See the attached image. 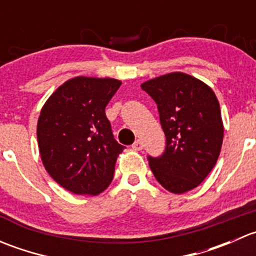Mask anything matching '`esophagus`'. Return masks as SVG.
Returning a JSON list of instances; mask_svg holds the SVG:
<instances>
[{
  "instance_id": "obj_1",
  "label": "esophagus",
  "mask_w": 256,
  "mask_h": 256,
  "mask_svg": "<svg viewBox=\"0 0 256 256\" xmlns=\"http://www.w3.org/2000/svg\"><path fill=\"white\" fill-rule=\"evenodd\" d=\"M142 142H141V140H136L135 142L132 144V148L135 150V151H140V150H142Z\"/></svg>"
}]
</instances>
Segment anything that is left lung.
<instances>
[{
	"instance_id": "obj_1",
	"label": "left lung",
	"mask_w": 256,
	"mask_h": 256,
	"mask_svg": "<svg viewBox=\"0 0 256 256\" xmlns=\"http://www.w3.org/2000/svg\"><path fill=\"white\" fill-rule=\"evenodd\" d=\"M160 112L166 150L148 157L160 184L182 194L198 187L218 161L224 136L220 106L209 85L190 74L174 72L141 84Z\"/></svg>"
}]
</instances>
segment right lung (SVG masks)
<instances>
[{
    "instance_id": "obj_1",
    "label": "right lung",
    "mask_w": 256,
    "mask_h": 256,
    "mask_svg": "<svg viewBox=\"0 0 256 256\" xmlns=\"http://www.w3.org/2000/svg\"><path fill=\"white\" fill-rule=\"evenodd\" d=\"M121 85L114 78L76 76L43 105L37 140L46 171L74 194L98 196L112 183L125 147L112 132L105 108Z\"/></svg>"
}]
</instances>
